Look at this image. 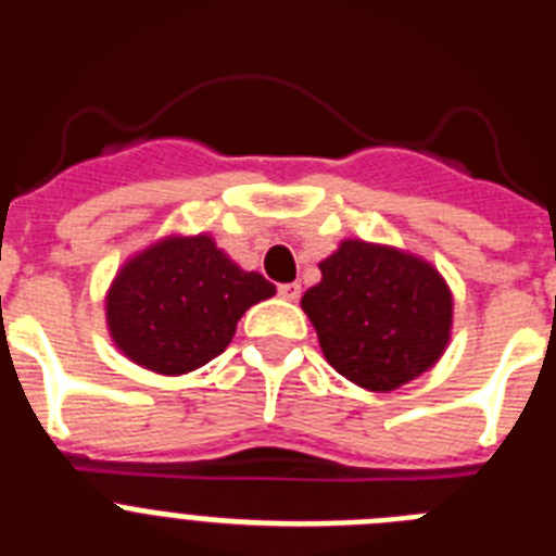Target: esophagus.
Returning a JSON list of instances; mask_svg holds the SVG:
<instances>
[{"label": "esophagus", "instance_id": "34e87169", "mask_svg": "<svg viewBox=\"0 0 556 556\" xmlns=\"http://www.w3.org/2000/svg\"><path fill=\"white\" fill-rule=\"evenodd\" d=\"M278 294H281L283 301H298L301 298V283H281Z\"/></svg>", "mask_w": 556, "mask_h": 556}]
</instances>
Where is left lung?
<instances>
[{
	"label": "left lung",
	"mask_w": 556,
	"mask_h": 556,
	"mask_svg": "<svg viewBox=\"0 0 556 556\" xmlns=\"http://www.w3.org/2000/svg\"><path fill=\"white\" fill-rule=\"evenodd\" d=\"M303 294L328 365L353 384L390 392L429 370L451 337V289L417 255L348 239Z\"/></svg>",
	"instance_id": "obj_1"
}]
</instances>
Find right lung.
Here are the masks:
<instances>
[{
	"label": "right lung",
	"instance_id": "add662e5",
	"mask_svg": "<svg viewBox=\"0 0 556 556\" xmlns=\"http://www.w3.org/2000/svg\"><path fill=\"white\" fill-rule=\"evenodd\" d=\"M275 287L244 273L211 236H169L125 264L108 292V328L127 358L180 376L228 348L253 303Z\"/></svg>",
	"mask_w": 556,
	"mask_h": 556
}]
</instances>
